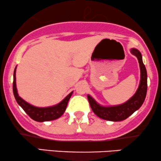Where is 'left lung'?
<instances>
[{
	"mask_svg": "<svg viewBox=\"0 0 161 161\" xmlns=\"http://www.w3.org/2000/svg\"><path fill=\"white\" fill-rule=\"evenodd\" d=\"M131 53L138 58L141 70V80L136 94L124 104L114 107H102L99 105L90 95L88 100L92 110L98 117L110 121H122L128 118L133 113L140 108L145 101L147 94V71L142 62L141 53L137 49L132 48Z\"/></svg>",
	"mask_w": 161,
	"mask_h": 161,
	"instance_id": "1",
	"label": "left lung"
}]
</instances>
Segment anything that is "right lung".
Returning a JSON list of instances; mask_svg holds the SVG:
<instances>
[{"mask_svg":"<svg viewBox=\"0 0 161 161\" xmlns=\"http://www.w3.org/2000/svg\"><path fill=\"white\" fill-rule=\"evenodd\" d=\"M13 91L15 97L16 101H17L18 104L21 106L24 111L32 118V119L37 122H44L50 121L56 119L60 117L65 112L66 106H67L68 101L71 97L73 92L68 95L60 103L53 107L49 108H36L29 104V103L25 102L23 99L18 95L17 89L16 86V68L14 73V82H13Z\"/></svg>","mask_w":161,"mask_h":161,"instance_id":"right-lung-1","label":"right lung"}]
</instances>
